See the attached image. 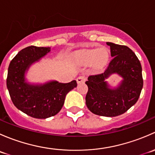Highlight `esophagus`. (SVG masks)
<instances>
[{"label": "esophagus", "mask_w": 155, "mask_h": 155, "mask_svg": "<svg viewBox=\"0 0 155 155\" xmlns=\"http://www.w3.org/2000/svg\"><path fill=\"white\" fill-rule=\"evenodd\" d=\"M85 79H86V78H85V76H79V77L76 79V81H77V83H82V82H84L85 81Z\"/></svg>", "instance_id": "1"}]
</instances>
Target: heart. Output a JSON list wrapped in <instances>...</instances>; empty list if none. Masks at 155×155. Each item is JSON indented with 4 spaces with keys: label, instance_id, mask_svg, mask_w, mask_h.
Returning a JSON list of instances; mask_svg holds the SVG:
<instances>
[{
    "label": "heart",
    "instance_id": "b5f03b06",
    "mask_svg": "<svg viewBox=\"0 0 155 155\" xmlns=\"http://www.w3.org/2000/svg\"><path fill=\"white\" fill-rule=\"evenodd\" d=\"M109 53L107 48H92L79 53L78 55L79 62L84 65H91L97 69H101L107 64Z\"/></svg>",
    "mask_w": 155,
    "mask_h": 155
}]
</instances>
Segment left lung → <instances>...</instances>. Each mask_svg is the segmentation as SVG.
Masks as SVG:
<instances>
[{
	"instance_id": "obj_1",
	"label": "left lung",
	"mask_w": 155,
	"mask_h": 155,
	"mask_svg": "<svg viewBox=\"0 0 155 155\" xmlns=\"http://www.w3.org/2000/svg\"><path fill=\"white\" fill-rule=\"evenodd\" d=\"M112 59L103 73L91 75L85 84V103L89 110L101 116L115 117L127 112L140 97L143 86L142 66L135 53L122 45L107 43ZM117 73L123 78L116 89L108 87L105 79Z\"/></svg>"
}]
</instances>
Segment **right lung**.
Segmentation results:
<instances>
[{"mask_svg":"<svg viewBox=\"0 0 155 155\" xmlns=\"http://www.w3.org/2000/svg\"><path fill=\"white\" fill-rule=\"evenodd\" d=\"M49 51V47L28 46L21 49L9 65L7 86L11 100L17 109L35 118H47L58 113L67 94L77 86L76 80L68 83L51 81L43 85L25 82V73L29 67Z\"/></svg>","mask_w":155,"mask_h":155,"instance_id":"right-lung-1","label":"right lung"}]
</instances>
